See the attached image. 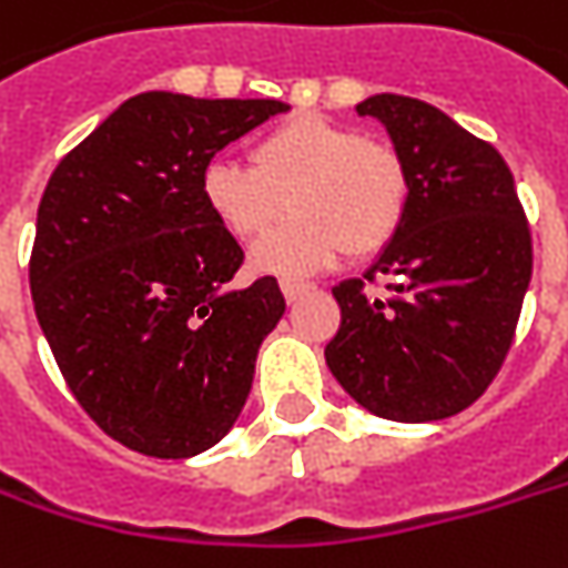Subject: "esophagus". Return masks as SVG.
Wrapping results in <instances>:
<instances>
[{
    "label": "esophagus",
    "mask_w": 568,
    "mask_h": 568,
    "mask_svg": "<svg viewBox=\"0 0 568 568\" xmlns=\"http://www.w3.org/2000/svg\"><path fill=\"white\" fill-rule=\"evenodd\" d=\"M310 291H313V287L303 284V281H281V294H284L287 303H294V300H300L303 294H310Z\"/></svg>",
    "instance_id": "1"
}]
</instances>
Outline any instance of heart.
I'll list each match as a JSON object with an SVG mask.
<instances>
[{"label":"heart","mask_w":568,"mask_h":568,"mask_svg":"<svg viewBox=\"0 0 568 568\" xmlns=\"http://www.w3.org/2000/svg\"><path fill=\"white\" fill-rule=\"evenodd\" d=\"M211 213L236 240H255L284 216L294 220L252 248L265 274H306L342 245L364 258L383 252L403 226L409 179L389 146L320 118H294L252 143V165L213 159L201 175Z\"/></svg>","instance_id":"heart-1"}]
</instances>
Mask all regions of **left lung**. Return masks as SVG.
I'll use <instances>...</instances> for the list:
<instances>
[{"label":"left lung","mask_w":568,"mask_h":568,"mask_svg":"<svg viewBox=\"0 0 568 568\" xmlns=\"http://www.w3.org/2000/svg\"><path fill=\"white\" fill-rule=\"evenodd\" d=\"M403 159L409 204L399 233L364 271L389 277L371 297L361 277L342 306L326 364L342 389L389 422H440L473 406L511 348L530 284V230L496 146L435 104L381 92L357 104Z\"/></svg>","instance_id":"obj_1"}]
</instances>
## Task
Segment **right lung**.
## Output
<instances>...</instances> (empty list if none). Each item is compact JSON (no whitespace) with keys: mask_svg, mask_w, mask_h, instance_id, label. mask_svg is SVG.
Segmentation results:
<instances>
[{"mask_svg":"<svg viewBox=\"0 0 568 568\" xmlns=\"http://www.w3.org/2000/svg\"><path fill=\"white\" fill-rule=\"evenodd\" d=\"M291 111L274 99L143 92L57 165L38 207L31 300L79 406L130 450L185 460L230 435L284 316L274 277L236 287L240 242L201 175Z\"/></svg>","mask_w":568,"mask_h":568,"instance_id":"add662e5","label":"right lung"}]
</instances>
